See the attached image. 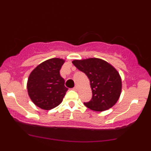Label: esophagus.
Segmentation results:
<instances>
[{
    "instance_id": "1",
    "label": "esophagus",
    "mask_w": 151,
    "mask_h": 151,
    "mask_svg": "<svg viewBox=\"0 0 151 151\" xmlns=\"http://www.w3.org/2000/svg\"><path fill=\"white\" fill-rule=\"evenodd\" d=\"M73 89L75 90V91H77V90H78V86H74V87L73 88Z\"/></svg>"
}]
</instances>
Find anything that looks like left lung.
<instances>
[{
  "label": "left lung",
  "mask_w": 151,
  "mask_h": 151,
  "mask_svg": "<svg viewBox=\"0 0 151 151\" xmlns=\"http://www.w3.org/2000/svg\"><path fill=\"white\" fill-rule=\"evenodd\" d=\"M72 63L89 79L92 98L90 101L84 103L87 108L95 111H104L116 104L121 93L122 81L113 66L95 58L74 60Z\"/></svg>",
  "instance_id": "left-lung-1"
}]
</instances>
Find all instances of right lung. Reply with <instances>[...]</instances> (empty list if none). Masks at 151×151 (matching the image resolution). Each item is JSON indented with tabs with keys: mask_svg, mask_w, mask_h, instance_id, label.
<instances>
[{
	"mask_svg": "<svg viewBox=\"0 0 151 151\" xmlns=\"http://www.w3.org/2000/svg\"><path fill=\"white\" fill-rule=\"evenodd\" d=\"M65 60L52 58L38 65L27 79V89L31 101L39 108L50 110L62 103L68 90L60 69Z\"/></svg>",
	"mask_w": 151,
	"mask_h": 151,
	"instance_id": "add662e5",
	"label": "right lung"
}]
</instances>
